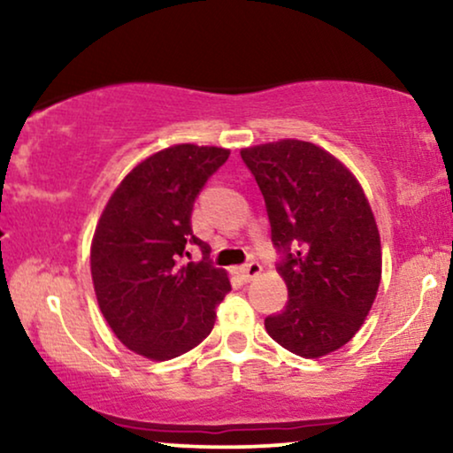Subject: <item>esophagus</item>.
I'll list each match as a JSON object with an SVG mask.
<instances>
[{
  "mask_svg": "<svg viewBox=\"0 0 453 453\" xmlns=\"http://www.w3.org/2000/svg\"><path fill=\"white\" fill-rule=\"evenodd\" d=\"M239 274H241V278H243V280H253V278H257L259 274H262V265H259L257 262L241 265Z\"/></svg>",
  "mask_w": 453,
  "mask_h": 453,
  "instance_id": "34e87169",
  "label": "esophagus"
}]
</instances>
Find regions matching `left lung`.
Returning a JSON list of instances; mask_svg holds the SVG:
<instances>
[{"mask_svg": "<svg viewBox=\"0 0 453 453\" xmlns=\"http://www.w3.org/2000/svg\"><path fill=\"white\" fill-rule=\"evenodd\" d=\"M241 158L284 253L278 274L288 303L265 318V332L303 358L330 355L361 330L381 282V241L367 196L349 166L311 142H268L243 148Z\"/></svg>", "mask_w": 453, "mask_h": 453, "instance_id": "left-lung-1", "label": "left lung"}]
</instances>
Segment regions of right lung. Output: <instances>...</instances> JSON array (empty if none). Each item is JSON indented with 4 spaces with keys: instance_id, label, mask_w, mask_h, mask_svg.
<instances>
[{
    "instance_id": "right-lung-1",
    "label": "right lung",
    "mask_w": 453,
    "mask_h": 453,
    "mask_svg": "<svg viewBox=\"0 0 453 453\" xmlns=\"http://www.w3.org/2000/svg\"><path fill=\"white\" fill-rule=\"evenodd\" d=\"M231 150L175 144L154 152L123 177L104 206L90 245V274L101 313L117 338L150 361L196 349L212 332L216 305L231 290L228 274L185 264L191 210L203 183Z\"/></svg>"
}]
</instances>
